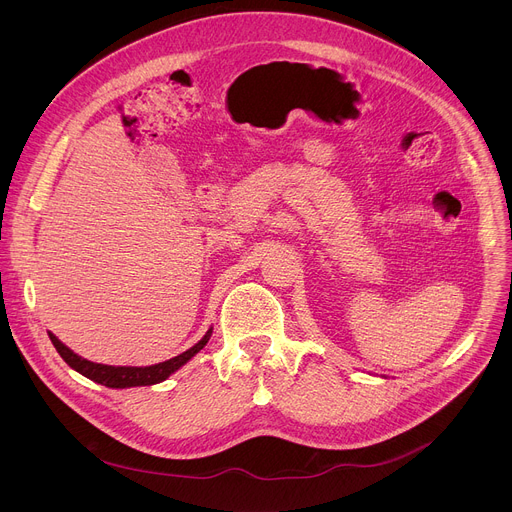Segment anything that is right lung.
Segmentation results:
<instances>
[{"label":"right lung","mask_w":512,"mask_h":512,"mask_svg":"<svg viewBox=\"0 0 512 512\" xmlns=\"http://www.w3.org/2000/svg\"><path fill=\"white\" fill-rule=\"evenodd\" d=\"M210 334H212V328H208V332L202 336V340H198L186 352H182V354H178L170 360L152 364V367H109V364H99V362H91L87 358H81L79 354L72 352L68 346H64L52 332H48L54 348L58 350V354L62 356V360L68 364L70 369H75L83 377H87V379H91L99 385L111 387V389L148 387V385H156V383L166 381L172 373H176L180 367H184V364L196 352H200L206 346V342L210 340Z\"/></svg>","instance_id":"add662e5"}]
</instances>
